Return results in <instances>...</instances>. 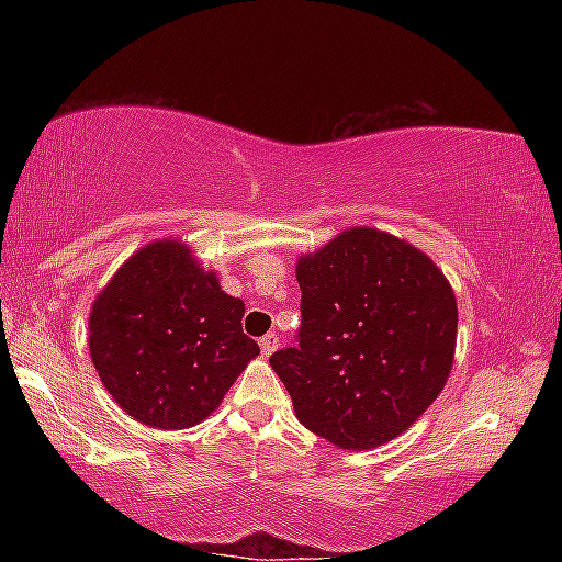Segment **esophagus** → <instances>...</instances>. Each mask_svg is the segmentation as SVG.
<instances>
[{
  "instance_id": "34e87169",
  "label": "esophagus",
  "mask_w": 562,
  "mask_h": 562,
  "mask_svg": "<svg viewBox=\"0 0 562 562\" xmlns=\"http://www.w3.org/2000/svg\"><path fill=\"white\" fill-rule=\"evenodd\" d=\"M278 345H280V337L274 335V331H270V335H265V337L260 339V349H262L265 357H270L272 351L278 349Z\"/></svg>"
}]
</instances>
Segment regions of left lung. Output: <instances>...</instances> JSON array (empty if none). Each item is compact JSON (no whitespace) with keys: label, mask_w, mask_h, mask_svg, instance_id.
I'll return each instance as SVG.
<instances>
[{"label":"left lung","mask_w":562,"mask_h":562,"mask_svg":"<svg viewBox=\"0 0 562 562\" xmlns=\"http://www.w3.org/2000/svg\"><path fill=\"white\" fill-rule=\"evenodd\" d=\"M297 345L270 357L312 434L364 451L406 431L449 379L459 312L443 272L398 237L351 227L297 262Z\"/></svg>","instance_id":"8db88e82"}]
</instances>
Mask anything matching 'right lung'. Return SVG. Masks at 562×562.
<instances>
[{"instance_id":"right-lung-1","label":"right lung","mask_w":562,"mask_h":562,"mask_svg":"<svg viewBox=\"0 0 562 562\" xmlns=\"http://www.w3.org/2000/svg\"><path fill=\"white\" fill-rule=\"evenodd\" d=\"M245 302L221 290L186 245L150 243L93 302L89 349L103 386L128 416L188 429L223 402L258 357L243 331Z\"/></svg>"}]
</instances>
